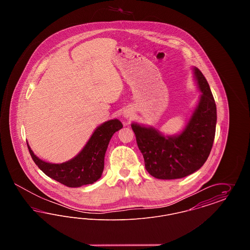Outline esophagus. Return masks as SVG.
<instances>
[{"label": "esophagus", "instance_id": "obj_1", "mask_svg": "<svg viewBox=\"0 0 250 250\" xmlns=\"http://www.w3.org/2000/svg\"><path fill=\"white\" fill-rule=\"evenodd\" d=\"M131 116H132V112H131L130 110H128V109H126V110H125L123 112V117L125 119H129V118H131Z\"/></svg>", "mask_w": 250, "mask_h": 250}]
</instances>
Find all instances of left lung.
I'll return each instance as SVG.
<instances>
[{
	"label": "left lung",
	"instance_id": "8db88e82",
	"mask_svg": "<svg viewBox=\"0 0 250 250\" xmlns=\"http://www.w3.org/2000/svg\"><path fill=\"white\" fill-rule=\"evenodd\" d=\"M201 96L198 105L181 133L165 136L153 126L133 123L138 147L146 170L155 178H184L200 169L214 143L216 106L210 86L197 67L193 68Z\"/></svg>",
	"mask_w": 250,
	"mask_h": 250
}]
</instances>
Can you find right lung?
Masks as SVG:
<instances>
[{
	"label": "right lung",
	"mask_w": 250,
	"mask_h": 250,
	"mask_svg": "<svg viewBox=\"0 0 250 250\" xmlns=\"http://www.w3.org/2000/svg\"><path fill=\"white\" fill-rule=\"evenodd\" d=\"M123 127L118 119L109 120L92 134L83 149L70 160L54 164L37 157L31 147L28 149L37 167L47 175L68 188H80L91 185L101 177L104 169V158L107 145L113 134Z\"/></svg>",
	"instance_id": "obj_1"
}]
</instances>
